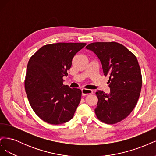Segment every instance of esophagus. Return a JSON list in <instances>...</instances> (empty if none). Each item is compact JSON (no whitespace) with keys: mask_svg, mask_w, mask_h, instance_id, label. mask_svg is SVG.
I'll return each instance as SVG.
<instances>
[{"mask_svg":"<svg viewBox=\"0 0 156 156\" xmlns=\"http://www.w3.org/2000/svg\"><path fill=\"white\" fill-rule=\"evenodd\" d=\"M81 92H82V95L83 96H87L88 94H90L93 92L92 90H89V89H85V88H83L81 90Z\"/></svg>","mask_w":156,"mask_h":156,"instance_id":"1","label":"esophagus"}]
</instances>
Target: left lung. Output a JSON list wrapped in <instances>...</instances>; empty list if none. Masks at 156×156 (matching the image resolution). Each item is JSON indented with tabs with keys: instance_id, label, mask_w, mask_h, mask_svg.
I'll use <instances>...</instances> for the list:
<instances>
[{
	"instance_id": "obj_1",
	"label": "left lung",
	"mask_w": 156,
	"mask_h": 156,
	"mask_svg": "<svg viewBox=\"0 0 156 156\" xmlns=\"http://www.w3.org/2000/svg\"><path fill=\"white\" fill-rule=\"evenodd\" d=\"M86 48L100 60L105 76L108 75L110 93L98 90L95 108L98 119L106 124L120 122L133 110L142 87V75L136 56L116 42H95Z\"/></svg>"
}]
</instances>
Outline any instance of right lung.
Listing matches in <instances>:
<instances>
[{"label":"right lung","mask_w":156,"mask_h":156,"mask_svg":"<svg viewBox=\"0 0 156 156\" xmlns=\"http://www.w3.org/2000/svg\"><path fill=\"white\" fill-rule=\"evenodd\" d=\"M87 44L57 43L44 45L28 62L25 87L36 114L51 124L72 119L81 101V90L64 85L72 59Z\"/></svg>","instance_id":"add662e5"}]
</instances>
